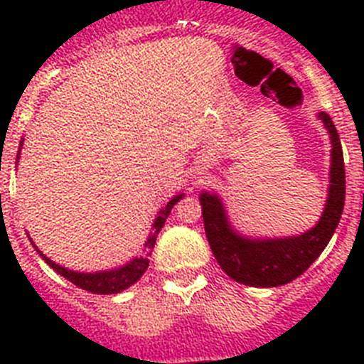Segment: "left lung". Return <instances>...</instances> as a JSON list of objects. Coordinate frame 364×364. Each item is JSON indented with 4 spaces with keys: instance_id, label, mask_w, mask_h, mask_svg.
I'll use <instances>...</instances> for the list:
<instances>
[{
    "instance_id": "8db88e82",
    "label": "left lung",
    "mask_w": 364,
    "mask_h": 364,
    "mask_svg": "<svg viewBox=\"0 0 364 364\" xmlns=\"http://www.w3.org/2000/svg\"><path fill=\"white\" fill-rule=\"evenodd\" d=\"M319 118L330 134L332 164L326 204L319 222L311 230L284 239L244 237L233 230L217 193H200L205 237L218 266L233 281L255 288L288 284L310 268L332 239L345 208V160L332 118L326 112H319Z\"/></svg>"
}]
</instances>
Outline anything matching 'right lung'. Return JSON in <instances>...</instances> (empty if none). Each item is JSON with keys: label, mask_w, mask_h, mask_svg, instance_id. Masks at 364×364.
<instances>
[{"label": "right lung", "mask_w": 364, "mask_h": 364, "mask_svg": "<svg viewBox=\"0 0 364 364\" xmlns=\"http://www.w3.org/2000/svg\"><path fill=\"white\" fill-rule=\"evenodd\" d=\"M19 146H23V140H21V144H19ZM19 149H21V147H19ZM18 160H19V151H18ZM182 197H184V195H176V197H173L171 200L167 202L162 210H160L159 217L154 218L153 231L149 233V239H147V242H146L147 250H153L154 247V242H156V235L160 233V230H162L164 224H166L167 215L171 213L173 205H175ZM28 239H31V237H28ZM32 246L36 247V252L40 253L41 259H43L45 262H47V264L54 269V272L60 273L62 277H65L67 281H70L73 284H76L78 288H82V290L91 291V294H100V295L120 294V291L127 290L129 286H133L134 282L142 277L144 273H146L147 266H149V255H151V252H147V255L134 257V259L129 260L127 264L118 266V268H114V269H107V272L83 273V272H73V269L65 268V266L56 264L54 260H50L49 257H45L43 253L38 250L36 244L32 242ZM144 252H146V250H144Z\"/></svg>", "instance_id": "obj_1"}]
</instances>
